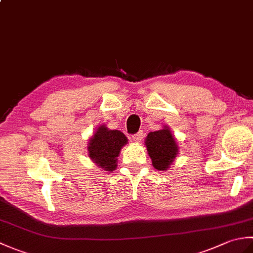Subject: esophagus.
Wrapping results in <instances>:
<instances>
[{
    "label": "esophagus",
    "mask_w": 253,
    "mask_h": 253,
    "mask_svg": "<svg viewBox=\"0 0 253 253\" xmlns=\"http://www.w3.org/2000/svg\"><path fill=\"white\" fill-rule=\"evenodd\" d=\"M143 138V132L142 131H138L135 135H132V141L135 142H140Z\"/></svg>",
    "instance_id": "obj_1"
}]
</instances>
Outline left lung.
Listing matches in <instances>:
<instances>
[{
  "mask_svg": "<svg viewBox=\"0 0 253 253\" xmlns=\"http://www.w3.org/2000/svg\"><path fill=\"white\" fill-rule=\"evenodd\" d=\"M144 144L152 160L153 168L159 170L169 169L178 153L177 142L168 126L148 133Z\"/></svg>",
  "mask_w": 253,
  "mask_h": 253,
  "instance_id": "left-lung-1",
  "label": "left lung"
}]
</instances>
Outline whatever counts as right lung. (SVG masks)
<instances>
[{
	"instance_id": "add662e5",
	"label": "right lung",
	"mask_w": 253,
	"mask_h": 253,
	"mask_svg": "<svg viewBox=\"0 0 253 253\" xmlns=\"http://www.w3.org/2000/svg\"><path fill=\"white\" fill-rule=\"evenodd\" d=\"M127 141L126 136L122 131L110 130L102 125L89 139L88 154L100 169L112 173L117 168V157L121 149Z\"/></svg>"
}]
</instances>
